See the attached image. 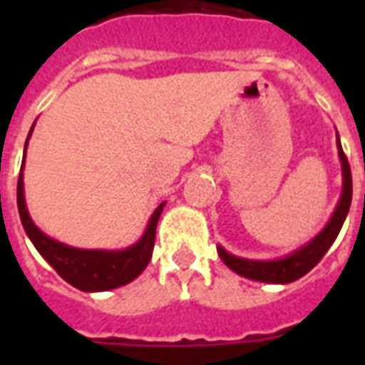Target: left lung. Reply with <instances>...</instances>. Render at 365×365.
<instances>
[{
	"instance_id": "left-lung-1",
	"label": "left lung",
	"mask_w": 365,
	"mask_h": 365,
	"mask_svg": "<svg viewBox=\"0 0 365 365\" xmlns=\"http://www.w3.org/2000/svg\"><path fill=\"white\" fill-rule=\"evenodd\" d=\"M336 146L338 158H340V164H342V193H340V201H338L330 221L324 225V229L319 235H314L301 248L293 250L287 256L275 258V260H248V258H240V256L227 252L222 246H217V252L221 256V260L235 274L254 279V282L291 283L309 274L321 262L322 256L327 254L332 242L336 240L338 232H340L346 221V215L350 211V203H352V172H350V166H348V158L342 152V144H340L338 135Z\"/></svg>"
}]
</instances>
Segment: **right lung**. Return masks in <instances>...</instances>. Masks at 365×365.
I'll use <instances>...</instances> for the list:
<instances>
[{"label": "right lung", "mask_w": 365, "mask_h": 365, "mask_svg": "<svg viewBox=\"0 0 365 365\" xmlns=\"http://www.w3.org/2000/svg\"><path fill=\"white\" fill-rule=\"evenodd\" d=\"M33 127L29 130L25 152H27L29 138L33 135ZM23 166H25V158H23ZM164 205H166V201L156 207V211L152 213L150 221L146 225L144 235L133 246L123 248V250H86V248H74V246L58 242L36 227L27 211V203H25L23 170L17 180V207H19L21 222H23L27 237L31 238V242L35 245L38 254L56 269V274L64 282L74 285L76 289L88 291V293L115 289L120 285H127L143 274L152 258L156 225H158L160 215L164 211Z\"/></svg>", "instance_id": "1"}]
</instances>
